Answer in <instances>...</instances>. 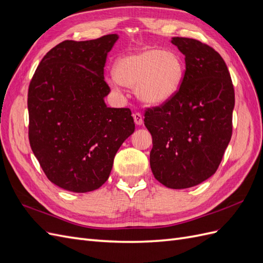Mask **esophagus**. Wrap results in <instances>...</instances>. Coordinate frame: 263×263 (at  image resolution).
I'll return each mask as SVG.
<instances>
[{"label": "esophagus", "mask_w": 263, "mask_h": 263, "mask_svg": "<svg viewBox=\"0 0 263 263\" xmlns=\"http://www.w3.org/2000/svg\"><path fill=\"white\" fill-rule=\"evenodd\" d=\"M133 117H134V121H135V123H136V125H138V126L142 125V122H144V119H142V115L140 113H138V112L134 113Z\"/></svg>", "instance_id": "esophagus-1"}]
</instances>
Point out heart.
Returning a JSON list of instances; mask_svg holds the SVG:
<instances>
[{
	"label": "heart",
	"mask_w": 263,
	"mask_h": 263,
	"mask_svg": "<svg viewBox=\"0 0 263 263\" xmlns=\"http://www.w3.org/2000/svg\"><path fill=\"white\" fill-rule=\"evenodd\" d=\"M114 83L136 85L140 101L151 106L161 105L179 91L184 68L177 53L146 48L119 58L114 67Z\"/></svg>",
	"instance_id": "1"
}]
</instances>
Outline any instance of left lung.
Here are the masks:
<instances>
[{
    "label": "left lung",
    "instance_id": "obj_1",
    "mask_svg": "<svg viewBox=\"0 0 263 263\" xmlns=\"http://www.w3.org/2000/svg\"><path fill=\"white\" fill-rule=\"evenodd\" d=\"M185 55L179 91L162 105L147 108L153 136L150 168L166 187L187 189L216 172L232 138L234 85L226 63L212 47L173 37Z\"/></svg>",
    "mask_w": 263,
    "mask_h": 263
}]
</instances>
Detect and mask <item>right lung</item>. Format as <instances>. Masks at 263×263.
<instances>
[{
	"label": "right lung",
	"mask_w": 263,
	"mask_h": 263,
	"mask_svg": "<svg viewBox=\"0 0 263 263\" xmlns=\"http://www.w3.org/2000/svg\"><path fill=\"white\" fill-rule=\"evenodd\" d=\"M110 34L85 42L65 41L46 53L28 89V137L47 178L76 193L102 186L114 157L135 132L129 108L107 107L104 80Z\"/></svg>",
	"instance_id": "1"
}]
</instances>
